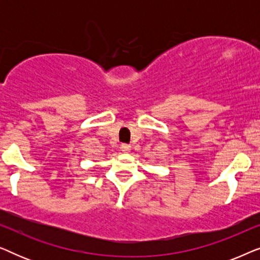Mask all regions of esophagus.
Here are the masks:
<instances>
[{
  "label": "esophagus",
  "mask_w": 260,
  "mask_h": 260,
  "mask_svg": "<svg viewBox=\"0 0 260 260\" xmlns=\"http://www.w3.org/2000/svg\"><path fill=\"white\" fill-rule=\"evenodd\" d=\"M130 149H131V147L129 144H122V145H120V150H122L123 152H129Z\"/></svg>",
  "instance_id": "obj_1"
}]
</instances>
